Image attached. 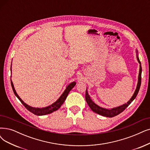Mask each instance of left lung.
I'll use <instances>...</instances> for the list:
<instances>
[{
    "label": "left lung",
    "mask_w": 150,
    "mask_h": 150,
    "mask_svg": "<svg viewBox=\"0 0 150 150\" xmlns=\"http://www.w3.org/2000/svg\"><path fill=\"white\" fill-rule=\"evenodd\" d=\"M136 55H137V59L138 62L140 64V69H139V77H138V83L137 85V87L135 91V92L134 95H132V97H131V98L127 101L126 103L123 104L122 105H121L117 107L113 108L111 109H106L104 108L100 107V106L97 105V104H95L92 100L91 98V97L88 93L87 92V88L86 89V100L87 101V103L89 107L91 108V109L95 112V113L98 114L100 115H101L105 117H115L117 115H118L119 114H120L133 101V100L136 98L137 95L139 93V91L140 90V87L141 86V80H142V66H141V63L139 58V54H138V51L136 50Z\"/></svg>",
    "instance_id": "8db88e82"
}]
</instances>
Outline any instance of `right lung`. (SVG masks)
<instances>
[{"mask_svg":"<svg viewBox=\"0 0 150 150\" xmlns=\"http://www.w3.org/2000/svg\"><path fill=\"white\" fill-rule=\"evenodd\" d=\"M10 71H11V64ZM76 83V82H73L70 83L69 84L68 86H67V87H66V89L64 90V91L60 97H59V98L55 101V102L52 103V105L48 106H46V107H44V108H35V107H32L31 106L27 105L26 103L24 102V101L21 100V98L19 97L18 95L17 94L15 89L13 82L11 81V87H12L13 91L16 97L19 99V100L21 101V103L25 106V108L28 111H29L30 112H31L32 113L34 114L35 115H37V116H44V115H49V114H50L53 112L58 110L59 108L61 107V106L63 104L66 98H67V97L68 93L71 91V90L75 86Z\"/></svg>","mask_w":150,"mask_h":150,"instance_id":"add662e5","label":"right lung"}]
</instances>
